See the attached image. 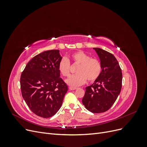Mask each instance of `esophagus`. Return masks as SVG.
<instances>
[{
	"label": "esophagus",
	"instance_id": "esophagus-1",
	"mask_svg": "<svg viewBox=\"0 0 147 147\" xmlns=\"http://www.w3.org/2000/svg\"><path fill=\"white\" fill-rule=\"evenodd\" d=\"M69 88V90H70V91L75 90H76V89H77V88H75V87H71V86H70Z\"/></svg>",
	"mask_w": 147,
	"mask_h": 147
}]
</instances>
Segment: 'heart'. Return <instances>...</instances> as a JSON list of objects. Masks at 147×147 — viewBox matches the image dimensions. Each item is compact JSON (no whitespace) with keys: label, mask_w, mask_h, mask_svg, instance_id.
Segmentation results:
<instances>
[{"label":"heart","mask_w":147,"mask_h":147,"mask_svg":"<svg viewBox=\"0 0 147 147\" xmlns=\"http://www.w3.org/2000/svg\"><path fill=\"white\" fill-rule=\"evenodd\" d=\"M73 64L78 65L75 75L70 76L65 82L69 85L76 87L80 86L88 80L94 82L98 78L102 72V64L99 60L91 58V56L82 51L75 52L71 55ZM58 69L63 77H68L70 72V64L66 58H63L59 63Z\"/></svg>","instance_id":"1"}]
</instances>
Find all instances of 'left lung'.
Wrapping results in <instances>:
<instances>
[{
	"label": "left lung",
	"instance_id": "8db88e82",
	"mask_svg": "<svg viewBox=\"0 0 147 147\" xmlns=\"http://www.w3.org/2000/svg\"><path fill=\"white\" fill-rule=\"evenodd\" d=\"M102 64L99 77L86 88L82 103L90 112L103 113L110 109L117 100L122 86L121 69L115 57L108 51L94 48Z\"/></svg>",
	"mask_w": 147,
	"mask_h": 147
}]
</instances>
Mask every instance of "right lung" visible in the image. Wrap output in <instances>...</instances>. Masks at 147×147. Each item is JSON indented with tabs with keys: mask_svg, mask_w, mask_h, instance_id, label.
Wrapping results in <instances>:
<instances>
[{
	"mask_svg": "<svg viewBox=\"0 0 147 147\" xmlns=\"http://www.w3.org/2000/svg\"><path fill=\"white\" fill-rule=\"evenodd\" d=\"M59 50L42 52L26 65L20 78L21 94L30 110L42 118L55 115L63 104L68 90L60 78Z\"/></svg>",
	"mask_w": 147,
	"mask_h": 147,
	"instance_id": "obj_1",
	"label": "right lung"
}]
</instances>
